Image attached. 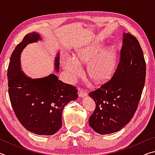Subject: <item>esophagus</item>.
Wrapping results in <instances>:
<instances>
[{
    "mask_svg": "<svg viewBox=\"0 0 155 155\" xmlns=\"http://www.w3.org/2000/svg\"><path fill=\"white\" fill-rule=\"evenodd\" d=\"M86 95H87V92H86V91L83 90L81 88L78 89V96H79V97H83Z\"/></svg>",
    "mask_w": 155,
    "mask_h": 155,
    "instance_id": "esophagus-1",
    "label": "esophagus"
}]
</instances>
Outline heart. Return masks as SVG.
I'll return each mask as SVG.
<instances>
[{
  "label": "heart",
  "instance_id": "b5f03b06",
  "mask_svg": "<svg viewBox=\"0 0 155 155\" xmlns=\"http://www.w3.org/2000/svg\"><path fill=\"white\" fill-rule=\"evenodd\" d=\"M104 48L101 44H92L78 49L76 58L64 57L62 65L71 79H74L81 72V65L78 62L85 63L91 60L88 65V73L91 79L101 82L107 79L114 72L116 61V51L109 48L98 54Z\"/></svg>",
  "mask_w": 155,
  "mask_h": 155
}]
</instances>
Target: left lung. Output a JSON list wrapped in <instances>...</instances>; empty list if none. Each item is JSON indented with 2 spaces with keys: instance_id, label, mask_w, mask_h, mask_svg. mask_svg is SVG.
Returning a JSON list of instances; mask_svg holds the SVG:
<instances>
[{
  "instance_id": "8db88e82",
  "label": "left lung",
  "mask_w": 155,
  "mask_h": 155,
  "mask_svg": "<svg viewBox=\"0 0 155 155\" xmlns=\"http://www.w3.org/2000/svg\"><path fill=\"white\" fill-rule=\"evenodd\" d=\"M120 60L113 77L89 93L96 109L89 124L101 135L117 132L135 115L146 80V65L137 38L124 33Z\"/></svg>"
}]
</instances>
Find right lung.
Listing matches in <instances>:
<instances>
[{
  "label": "right lung",
  "instance_id": "1",
  "mask_svg": "<svg viewBox=\"0 0 155 155\" xmlns=\"http://www.w3.org/2000/svg\"><path fill=\"white\" fill-rule=\"evenodd\" d=\"M40 38L38 33H28L13 51L7 70L8 91L12 108L20 124L31 133L51 135L62 127L63 109L69 102L78 98V90L59 80L53 74L31 79L20 70L21 52L27 44ZM55 62L59 71V54Z\"/></svg>",
  "mask_w": 155,
  "mask_h": 155
}]
</instances>
